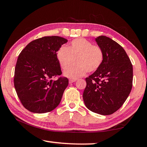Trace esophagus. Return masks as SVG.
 Here are the masks:
<instances>
[{"label": "esophagus", "instance_id": "obj_1", "mask_svg": "<svg viewBox=\"0 0 147 147\" xmlns=\"http://www.w3.org/2000/svg\"><path fill=\"white\" fill-rule=\"evenodd\" d=\"M69 83L72 84V83L74 82L75 81H76V79H69Z\"/></svg>", "mask_w": 147, "mask_h": 147}]
</instances>
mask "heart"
I'll return each instance as SVG.
<instances>
[{
    "instance_id": "1",
    "label": "heart",
    "mask_w": 147,
    "mask_h": 147,
    "mask_svg": "<svg viewBox=\"0 0 147 147\" xmlns=\"http://www.w3.org/2000/svg\"><path fill=\"white\" fill-rule=\"evenodd\" d=\"M57 59L61 67L66 69L74 62L77 64L64 72V75L72 79L83 76L87 71L97 70L104 60L102 50L84 38H77L68 47L61 46L57 52Z\"/></svg>"
}]
</instances>
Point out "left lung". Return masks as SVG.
Instances as JSON below:
<instances>
[{
	"label": "left lung",
	"instance_id": "8db88e82",
	"mask_svg": "<svg viewBox=\"0 0 147 147\" xmlns=\"http://www.w3.org/2000/svg\"><path fill=\"white\" fill-rule=\"evenodd\" d=\"M95 41L104 53L97 70L86 78L83 93L86 106L93 112L108 115L123 106L132 88L133 67L124 49L104 36Z\"/></svg>",
	"mask_w": 147,
	"mask_h": 147
}]
</instances>
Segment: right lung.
<instances>
[{"label":"right lung","mask_w":147,"mask_h":147,"mask_svg":"<svg viewBox=\"0 0 147 147\" xmlns=\"http://www.w3.org/2000/svg\"><path fill=\"white\" fill-rule=\"evenodd\" d=\"M67 39L45 36L31 41L19 55L15 68L14 86L23 106L36 113L50 112L59 105L69 84L61 74L57 52Z\"/></svg>","instance_id":"obj_1"}]
</instances>
